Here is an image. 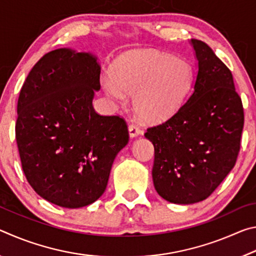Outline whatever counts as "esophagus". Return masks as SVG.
Listing matches in <instances>:
<instances>
[{"mask_svg": "<svg viewBox=\"0 0 256 256\" xmlns=\"http://www.w3.org/2000/svg\"><path fill=\"white\" fill-rule=\"evenodd\" d=\"M128 133L131 138H136L138 134H141V130L138 128L136 124H130L128 125Z\"/></svg>", "mask_w": 256, "mask_h": 256, "instance_id": "34e87169", "label": "esophagus"}]
</instances>
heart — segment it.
I'll return each mask as SVG.
<instances>
[{
  "instance_id": "obj_1",
  "label": "heart",
  "mask_w": 256,
  "mask_h": 256,
  "mask_svg": "<svg viewBox=\"0 0 256 256\" xmlns=\"http://www.w3.org/2000/svg\"><path fill=\"white\" fill-rule=\"evenodd\" d=\"M192 68L185 60L157 50H131L114 60L104 82L107 97L124 102L133 94V110L141 120L160 122L174 114L188 98Z\"/></svg>"
}]
</instances>
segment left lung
Returning a JSON list of instances; mask_svg holds the SVG:
<instances>
[{
	"label": "left lung",
	"instance_id": "8db88e82",
	"mask_svg": "<svg viewBox=\"0 0 256 256\" xmlns=\"http://www.w3.org/2000/svg\"><path fill=\"white\" fill-rule=\"evenodd\" d=\"M198 62L192 94L144 136L154 146L152 180L164 200H206L235 166L244 108L232 74L206 42L190 40Z\"/></svg>",
	"mask_w": 256,
	"mask_h": 256
}]
</instances>
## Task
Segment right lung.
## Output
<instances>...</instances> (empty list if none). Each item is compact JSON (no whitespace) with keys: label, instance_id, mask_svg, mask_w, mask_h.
Wrapping results in <instances>:
<instances>
[{"label":"right lung","instance_id":"obj_1","mask_svg":"<svg viewBox=\"0 0 256 256\" xmlns=\"http://www.w3.org/2000/svg\"><path fill=\"white\" fill-rule=\"evenodd\" d=\"M99 89L96 56L58 48L34 64L20 90L16 140L21 166L34 192L56 206L76 209L98 200L128 142L122 118L94 112Z\"/></svg>","mask_w":256,"mask_h":256}]
</instances>
